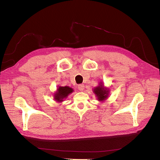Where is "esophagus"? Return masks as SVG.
I'll list each match as a JSON object with an SVG mask.
<instances>
[{
	"label": "esophagus",
	"instance_id": "1",
	"mask_svg": "<svg viewBox=\"0 0 160 160\" xmlns=\"http://www.w3.org/2000/svg\"><path fill=\"white\" fill-rule=\"evenodd\" d=\"M78 89H79L80 91H82L84 89V85L82 84H79V85L78 86Z\"/></svg>",
	"mask_w": 160,
	"mask_h": 160
}]
</instances>
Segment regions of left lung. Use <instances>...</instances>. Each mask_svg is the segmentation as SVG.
<instances>
[{
    "label": "left lung",
    "instance_id": "1",
    "mask_svg": "<svg viewBox=\"0 0 160 160\" xmlns=\"http://www.w3.org/2000/svg\"><path fill=\"white\" fill-rule=\"evenodd\" d=\"M93 92L96 95L97 100L102 102H104L108 99V96H109L110 90L109 88L105 87L103 84V82L101 81L99 83V85L94 87Z\"/></svg>",
    "mask_w": 160,
    "mask_h": 160
}]
</instances>
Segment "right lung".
I'll list each match as a JSON object with an SVG mask.
<instances>
[{
	"mask_svg": "<svg viewBox=\"0 0 160 160\" xmlns=\"http://www.w3.org/2000/svg\"><path fill=\"white\" fill-rule=\"evenodd\" d=\"M73 92V89L68 86L58 87L57 90L53 94V99L58 103H60L69 96V95Z\"/></svg>",
	"mask_w": 160,
	"mask_h": 160,
	"instance_id": "obj_1",
	"label": "right lung"
}]
</instances>
